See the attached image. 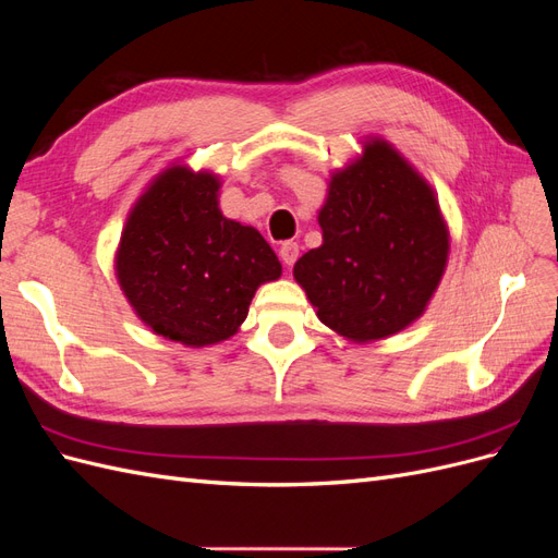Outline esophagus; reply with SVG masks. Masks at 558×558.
I'll list each match as a JSON object with an SVG mask.
<instances>
[{
  "instance_id": "obj_1",
  "label": "esophagus",
  "mask_w": 558,
  "mask_h": 558,
  "mask_svg": "<svg viewBox=\"0 0 558 558\" xmlns=\"http://www.w3.org/2000/svg\"><path fill=\"white\" fill-rule=\"evenodd\" d=\"M298 253H300V246L295 242H283L279 246V258L286 267H291L298 260Z\"/></svg>"
}]
</instances>
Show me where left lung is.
<instances>
[{
    "label": "left lung",
    "instance_id": "8db88e82",
    "mask_svg": "<svg viewBox=\"0 0 558 558\" xmlns=\"http://www.w3.org/2000/svg\"><path fill=\"white\" fill-rule=\"evenodd\" d=\"M316 218L324 244L293 277L320 324L367 344L424 316L447 269L449 228L433 185L391 142L367 137L330 174Z\"/></svg>",
    "mask_w": 558,
    "mask_h": 558
}]
</instances>
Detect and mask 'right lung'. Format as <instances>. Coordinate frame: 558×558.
I'll use <instances>...</instances> for the list:
<instances>
[{
    "label": "right lung",
    "instance_id": "add662e5",
    "mask_svg": "<svg viewBox=\"0 0 558 558\" xmlns=\"http://www.w3.org/2000/svg\"><path fill=\"white\" fill-rule=\"evenodd\" d=\"M221 179L172 162L134 202L113 269L146 328L183 347H211L240 330L258 286L281 277L263 234L223 216Z\"/></svg>",
    "mask_w": 558,
    "mask_h": 558
}]
</instances>
